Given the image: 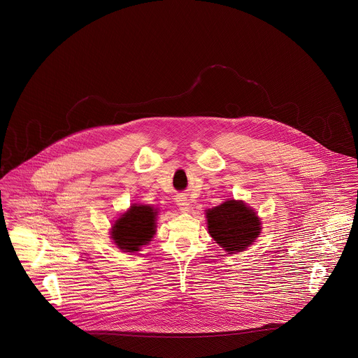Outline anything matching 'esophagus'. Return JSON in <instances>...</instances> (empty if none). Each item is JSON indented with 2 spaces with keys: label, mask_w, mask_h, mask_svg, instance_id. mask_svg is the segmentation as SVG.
<instances>
[{
  "label": "esophagus",
  "mask_w": 358,
  "mask_h": 358,
  "mask_svg": "<svg viewBox=\"0 0 358 358\" xmlns=\"http://www.w3.org/2000/svg\"><path fill=\"white\" fill-rule=\"evenodd\" d=\"M177 206H178V208L181 210V212H189L190 208H192L190 201H187L185 196L177 198Z\"/></svg>",
  "instance_id": "esophagus-1"
}]
</instances>
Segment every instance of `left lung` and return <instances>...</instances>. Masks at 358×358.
I'll return each instance as SVG.
<instances>
[{"instance_id": "8db88e82", "label": "left lung", "mask_w": 358, "mask_h": 358, "mask_svg": "<svg viewBox=\"0 0 358 358\" xmlns=\"http://www.w3.org/2000/svg\"><path fill=\"white\" fill-rule=\"evenodd\" d=\"M208 233L229 253L241 252L260 234L262 224L243 201H227L207 210Z\"/></svg>"}]
</instances>
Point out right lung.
I'll return each instance as SVG.
<instances>
[{"label":"right lung","instance_id":"obj_1","mask_svg":"<svg viewBox=\"0 0 358 358\" xmlns=\"http://www.w3.org/2000/svg\"><path fill=\"white\" fill-rule=\"evenodd\" d=\"M157 212L148 206H131L122 217L115 222L113 239L125 252L140 251L155 234Z\"/></svg>","mask_w":358,"mask_h":358}]
</instances>
